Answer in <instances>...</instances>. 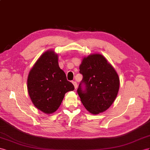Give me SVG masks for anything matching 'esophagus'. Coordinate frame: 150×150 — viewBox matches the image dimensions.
Here are the masks:
<instances>
[{
	"instance_id": "34e87169",
	"label": "esophagus",
	"mask_w": 150,
	"mask_h": 150,
	"mask_svg": "<svg viewBox=\"0 0 150 150\" xmlns=\"http://www.w3.org/2000/svg\"><path fill=\"white\" fill-rule=\"evenodd\" d=\"M72 83H73V84H74V87H75V89H76V88H77V83H76V82H75V81H73Z\"/></svg>"
}]
</instances>
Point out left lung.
<instances>
[{"mask_svg": "<svg viewBox=\"0 0 150 150\" xmlns=\"http://www.w3.org/2000/svg\"><path fill=\"white\" fill-rule=\"evenodd\" d=\"M83 79L77 92L89 112L98 114L112 104L119 89V79L113 67L100 54L84 57L80 65Z\"/></svg>", "mask_w": 150, "mask_h": 150, "instance_id": "8db88e82", "label": "left lung"}]
</instances>
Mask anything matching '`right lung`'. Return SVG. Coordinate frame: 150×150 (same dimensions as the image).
I'll return each instance as SVG.
<instances>
[{"mask_svg": "<svg viewBox=\"0 0 150 150\" xmlns=\"http://www.w3.org/2000/svg\"><path fill=\"white\" fill-rule=\"evenodd\" d=\"M58 59L54 51H46L35 63L28 77L29 97L36 108L45 114L54 112L65 94L75 89L59 67Z\"/></svg>", "mask_w": 150, "mask_h": 150, "instance_id": "obj_1", "label": "right lung"}]
</instances>
